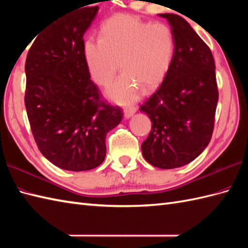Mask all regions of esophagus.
Returning <instances> with one entry per match:
<instances>
[{
  "label": "esophagus",
  "mask_w": 248,
  "mask_h": 248,
  "mask_svg": "<svg viewBox=\"0 0 248 248\" xmlns=\"http://www.w3.org/2000/svg\"><path fill=\"white\" fill-rule=\"evenodd\" d=\"M135 112H136V108H124V117H125V118H130L131 116H132Z\"/></svg>",
  "instance_id": "1"
}]
</instances>
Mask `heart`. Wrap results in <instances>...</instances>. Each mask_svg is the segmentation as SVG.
I'll list each match as a JSON object with an SVG mask.
<instances>
[{"label":"heart","mask_w":248,"mask_h":248,"mask_svg":"<svg viewBox=\"0 0 248 248\" xmlns=\"http://www.w3.org/2000/svg\"><path fill=\"white\" fill-rule=\"evenodd\" d=\"M175 35L166 23H150L131 15H117L101 26L100 37L83 44L89 75L108 85L120 68L121 76L108 88V96L121 104L140 97V86L157 85L168 72L175 54Z\"/></svg>","instance_id":"obj_1"}]
</instances>
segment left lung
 <instances>
[{
	"label": "left lung",
	"mask_w": 248,
	"mask_h": 248,
	"mask_svg": "<svg viewBox=\"0 0 248 248\" xmlns=\"http://www.w3.org/2000/svg\"><path fill=\"white\" fill-rule=\"evenodd\" d=\"M175 35V54L159 88L140 105L151 120L145 160L163 170L180 167L202 154L212 138L218 89L212 52L178 15L160 14Z\"/></svg>",
	"instance_id": "1"
}]
</instances>
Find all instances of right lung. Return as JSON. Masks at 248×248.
<instances>
[{
	"instance_id": "right-lung-1",
	"label": "right lung",
	"mask_w": 248,
	"mask_h": 248,
	"mask_svg": "<svg viewBox=\"0 0 248 248\" xmlns=\"http://www.w3.org/2000/svg\"><path fill=\"white\" fill-rule=\"evenodd\" d=\"M98 9L80 7L53 20L35 35L26 56L24 103L31 133L41 154L66 170L101 164L107 134L124 115L104 101L84 61L83 36Z\"/></svg>"
}]
</instances>
